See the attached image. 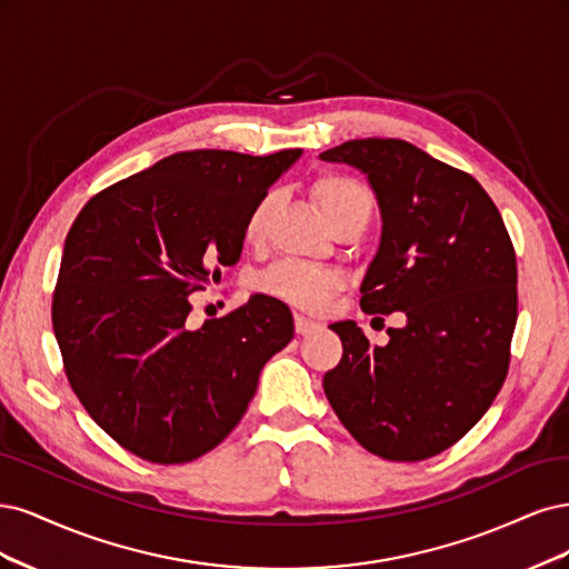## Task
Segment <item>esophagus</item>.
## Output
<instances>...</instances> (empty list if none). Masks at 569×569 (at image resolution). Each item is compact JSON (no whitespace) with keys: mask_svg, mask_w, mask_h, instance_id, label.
Instances as JSON below:
<instances>
[{"mask_svg":"<svg viewBox=\"0 0 569 569\" xmlns=\"http://www.w3.org/2000/svg\"><path fill=\"white\" fill-rule=\"evenodd\" d=\"M317 328H321L317 321H311V319H307V317H302V315H296V331H298L300 336L315 333Z\"/></svg>","mask_w":569,"mask_h":569,"instance_id":"1","label":"esophagus"}]
</instances>
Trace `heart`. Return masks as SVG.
<instances>
[{
	"label": "heart",
	"mask_w": 569,
	"mask_h": 569,
	"mask_svg": "<svg viewBox=\"0 0 569 569\" xmlns=\"http://www.w3.org/2000/svg\"><path fill=\"white\" fill-rule=\"evenodd\" d=\"M315 198L331 227H336L347 217H371L373 212L371 189L350 174H323L315 184ZM271 203L273 196L267 193L250 210L243 227L246 243L254 246L262 241ZM260 286L269 296H277L290 305H298L302 309H319L345 286V279L336 269L286 260L267 269L262 273Z\"/></svg>",
	"instance_id": "heart-1"
}]
</instances>
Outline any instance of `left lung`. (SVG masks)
Returning a JSON list of instances; mask_svg holds the SVG:
<instances>
[{"label": "left lung", "instance_id": "left-lung-1", "mask_svg": "<svg viewBox=\"0 0 569 569\" xmlns=\"http://www.w3.org/2000/svg\"><path fill=\"white\" fill-rule=\"evenodd\" d=\"M321 160L361 170L382 231L361 281L366 315L405 311L388 345L331 323L342 359L323 392L357 442L388 461L456 445L491 407L518 321V264L503 219L468 172L401 139H352Z\"/></svg>", "mask_w": 569, "mask_h": 569}]
</instances>
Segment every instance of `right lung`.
<instances>
[{
    "label": "right lung",
    "mask_w": 569,
    "mask_h": 569,
    "mask_svg": "<svg viewBox=\"0 0 569 569\" xmlns=\"http://www.w3.org/2000/svg\"><path fill=\"white\" fill-rule=\"evenodd\" d=\"M300 149L181 151L103 189L72 222L51 323L94 423L151 463H189L238 426L292 340L269 296L189 331V296L241 258L250 210Z\"/></svg>",
    "instance_id": "1"
}]
</instances>
